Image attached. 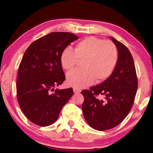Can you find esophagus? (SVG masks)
<instances>
[{"mask_svg": "<svg viewBox=\"0 0 153 153\" xmlns=\"http://www.w3.org/2000/svg\"><path fill=\"white\" fill-rule=\"evenodd\" d=\"M73 91H74V93H75V94H77V93H80V91H81V90L80 89V88H73Z\"/></svg>", "mask_w": 153, "mask_h": 153, "instance_id": "34e87169", "label": "esophagus"}]
</instances>
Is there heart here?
I'll use <instances>...</instances> for the list:
<instances>
[{
    "instance_id": "heart-1",
    "label": "heart",
    "mask_w": 153,
    "mask_h": 153,
    "mask_svg": "<svg viewBox=\"0 0 153 153\" xmlns=\"http://www.w3.org/2000/svg\"><path fill=\"white\" fill-rule=\"evenodd\" d=\"M118 57L117 46L111 40L88 36L76 44L74 52L68 48L63 49L60 63L64 69L71 71L79 61L82 62L81 69L67 73V82L71 86L82 88L94 80L100 82L107 79L114 69Z\"/></svg>"
}]
</instances>
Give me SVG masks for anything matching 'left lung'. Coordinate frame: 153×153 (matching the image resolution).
Wrapping results in <instances>:
<instances>
[{
	"label": "left lung",
	"instance_id": "obj_1",
	"mask_svg": "<svg viewBox=\"0 0 153 153\" xmlns=\"http://www.w3.org/2000/svg\"><path fill=\"white\" fill-rule=\"evenodd\" d=\"M118 57L113 73L102 83L82 91L84 117L91 128L103 131L117 126L126 117L133 106L137 89L134 62L128 48L113 37ZM102 94L105 100L97 97Z\"/></svg>",
	"mask_w": 153,
	"mask_h": 153
}]
</instances>
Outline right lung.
I'll return each instance as SVG.
<instances>
[{"label": "right lung", "instance_id": "obj_1", "mask_svg": "<svg viewBox=\"0 0 153 153\" xmlns=\"http://www.w3.org/2000/svg\"><path fill=\"white\" fill-rule=\"evenodd\" d=\"M79 39L73 33L53 32L37 39L26 50L19 64L17 99L23 113L33 123L48 126L57 120L61 110L73 95L72 88L56 89L65 76L60 55Z\"/></svg>", "mask_w": 153, "mask_h": 153}]
</instances>
